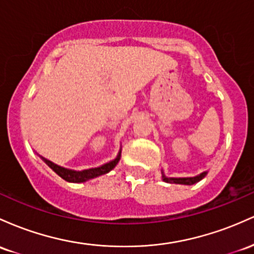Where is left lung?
Wrapping results in <instances>:
<instances>
[{
    "label": "left lung",
    "mask_w": 254,
    "mask_h": 254,
    "mask_svg": "<svg viewBox=\"0 0 254 254\" xmlns=\"http://www.w3.org/2000/svg\"><path fill=\"white\" fill-rule=\"evenodd\" d=\"M206 175V173H201L200 175L195 176V178H165L163 176V180L165 182H170V184H181V185H193L195 182L200 181L204 176Z\"/></svg>",
    "instance_id": "left-lung-1"
}]
</instances>
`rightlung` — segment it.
Wrapping results in <instances>:
<instances>
[{
	"label": "right lung",
	"instance_id": "add662e5",
	"mask_svg": "<svg viewBox=\"0 0 254 254\" xmlns=\"http://www.w3.org/2000/svg\"><path fill=\"white\" fill-rule=\"evenodd\" d=\"M45 161L51 169L54 170L59 176H61L62 179L68 182H84L90 180V179L97 178L99 175H103V174L110 172V170L115 168V165L118 164V162L120 161V153L119 156L116 157L114 161L109 162V163L102 165V167L98 168H93V169H87V170H82V172H74V170H69V169H64V168L59 167V165L54 164L53 162L48 161V159L43 158Z\"/></svg>",
	"mask_w": 254,
	"mask_h": 254
}]
</instances>
